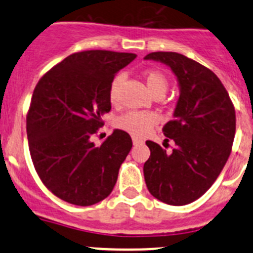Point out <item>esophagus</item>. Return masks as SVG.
Wrapping results in <instances>:
<instances>
[{
    "instance_id": "obj_1",
    "label": "esophagus",
    "mask_w": 253,
    "mask_h": 253,
    "mask_svg": "<svg viewBox=\"0 0 253 253\" xmlns=\"http://www.w3.org/2000/svg\"><path fill=\"white\" fill-rule=\"evenodd\" d=\"M133 144L134 146H138V144H142L143 143V140H140V139H138V138H135V137H133Z\"/></svg>"
}]
</instances>
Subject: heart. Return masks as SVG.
<instances>
[{"instance_id": "1", "label": "heart", "mask_w": 253, "mask_h": 253, "mask_svg": "<svg viewBox=\"0 0 253 253\" xmlns=\"http://www.w3.org/2000/svg\"><path fill=\"white\" fill-rule=\"evenodd\" d=\"M148 90L153 96H163L169 88V78L158 69H146L142 73ZM124 82V76L116 75L109 86V101L111 105H118L120 101V90ZM157 123V115L149 111H129L122 115L116 122L118 128L128 131L131 135L142 137Z\"/></svg>"}]
</instances>
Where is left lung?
Instances as JSON below:
<instances>
[{
  "label": "left lung",
  "mask_w": 253,
  "mask_h": 253,
  "mask_svg": "<svg viewBox=\"0 0 253 253\" xmlns=\"http://www.w3.org/2000/svg\"><path fill=\"white\" fill-rule=\"evenodd\" d=\"M144 59L167 64L180 84L173 116L162 131L175 142L171 152L147 140L151 151L143 172L149 193L169 205H186L207 193L232 151L236 111L225 87L203 64L175 51H154Z\"/></svg>",
  "instance_id": "8db88e82"
}]
</instances>
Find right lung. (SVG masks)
Masks as SVG:
<instances>
[{
  "label": "right lung",
  "mask_w": 253,
  "mask_h": 253,
  "mask_svg": "<svg viewBox=\"0 0 253 253\" xmlns=\"http://www.w3.org/2000/svg\"><path fill=\"white\" fill-rule=\"evenodd\" d=\"M137 55L111 50L73 53L40 78L26 115L29 151L49 191L88 207L110 195L131 138L115 129L95 146L91 137L109 113V86Z\"/></svg>",
  "instance_id": "1"
}]
</instances>
